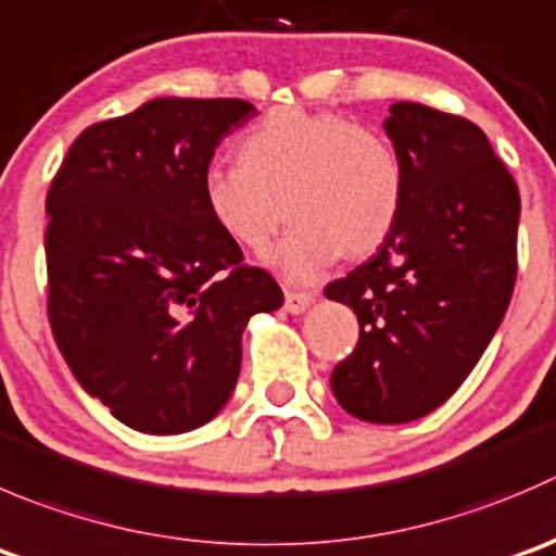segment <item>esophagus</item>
Masks as SVG:
<instances>
[{
  "label": "esophagus",
  "instance_id": "1",
  "mask_svg": "<svg viewBox=\"0 0 556 556\" xmlns=\"http://www.w3.org/2000/svg\"><path fill=\"white\" fill-rule=\"evenodd\" d=\"M315 299H317L315 293H299V290H288V293H285V309H288L290 315H301V312L309 309V304Z\"/></svg>",
  "mask_w": 556,
  "mask_h": 556
}]
</instances>
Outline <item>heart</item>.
Here are the masks:
<instances>
[{"label": "heart", "mask_w": 556, "mask_h": 556, "mask_svg": "<svg viewBox=\"0 0 556 556\" xmlns=\"http://www.w3.org/2000/svg\"><path fill=\"white\" fill-rule=\"evenodd\" d=\"M236 154L239 163L203 174L208 217L236 244L263 252L288 208L293 228L268 255L288 282H315L342 252L369 255L396 228L404 165L377 129L339 113L282 108L247 127Z\"/></svg>", "instance_id": "obj_1"}]
</instances>
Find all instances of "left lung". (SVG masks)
Wrapping results in <instances>:
<instances>
[{"label": "left lung", "instance_id": "left-lung-1", "mask_svg": "<svg viewBox=\"0 0 556 556\" xmlns=\"http://www.w3.org/2000/svg\"><path fill=\"white\" fill-rule=\"evenodd\" d=\"M382 127L404 165V208L380 250L326 288L361 326L331 388L361 421L407 424L454 396L503 323L521 201L467 118L393 102Z\"/></svg>", "mask_w": 556, "mask_h": 556}]
</instances>
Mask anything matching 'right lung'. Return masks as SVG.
Segmentation results:
<instances>
[{
	"label": "right lung",
	"mask_w": 556,
	"mask_h": 556,
	"mask_svg": "<svg viewBox=\"0 0 556 556\" xmlns=\"http://www.w3.org/2000/svg\"><path fill=\"white\" fill-rule=\"evenodd\" d=\"M247 100L157 97L75 138L46 198L48 320L75 380L135 432L181 434L225 407L241 333L282 306L203 203Z\"/></svg>",
	"instance_id": "obj_1"
}]
</instances>
